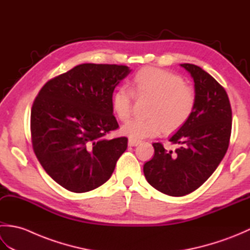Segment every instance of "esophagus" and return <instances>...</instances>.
<instances>
[{
  "label": "esophagus",
  "instance_id": "esophagus-1",
  "mask_svg": "<svg viewBox=\"0 0 250 250\" xmlns=\"http://www.w3.org/2000/svg\"><path fill=\"white\" fill-rule=\"evenodd\" d=\"M139 143H140V141H135V140H129V146H131V147H133V146H136V145H139Z\"/></svg>",
  "mask_w": 250,
  "mask_h": 250
}]
</instances>
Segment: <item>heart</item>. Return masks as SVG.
<instances>
[{
	"instance_id": "obj_1",
	"label": "heart",
	"mask_w": 250,
	"mask_h": 250,
	"mask_svg": "<svg viewBox=\"0 0 250 250\" xmlns=\"http://www.w3.org/2000/svg\"><path fill=\"white\" fill-rule=\"evenodd\" d=\"M136 97L150 98L148 118H135L122 126L121 132L131 140L139 141L156 136L164 129L172 132L179 129L192 115L196 104V92L192 86L175 73L157 67H146L133 78ZM134 94L120 87L111 98V106L120 121L128 120L132 114Z\"/></svg>"
}]
</instances>
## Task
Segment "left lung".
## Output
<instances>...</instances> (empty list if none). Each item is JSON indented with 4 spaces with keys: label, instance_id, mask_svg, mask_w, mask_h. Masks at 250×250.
<instances>
[{
    "label": "left lung",
    "instance_id": "8db88e82",
    "mask_svg": "<svg viewBox=\"0 0 250 250\" xmlns=\"http://www.w3.org/2000/svg\"><path fill=\"white\" fill-rule=\"evenodd\" d=\"M180 65L193 78L195 108L169 137L177 146L175 151L153 143L155 155L144 164L147 182L171 196L193 192L209 178L226 155L232 129V110L225 88L200 66Z\"/></svg>",
    "mask_w": 250,
    "mask_h": 250
}]
</instances>
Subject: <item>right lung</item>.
Masks as SVG:
<instances>
[{"instance_id":"1","label":"right lung","mask_w":250,"mask_h":250,"mask_svg":"<svg viewBox=\"0 0 250 250\" xmlns=\"http://www.w3.org/2000/svg\"><path fill=\"white\" fill-rule=\"evenodd\" d=\"M131 71L126 65L83 63L50 79L31 109V139L46 173L68 191L102 186L128 147L125 136L106 140L119 128L111 98Z\"/></svg>"}]
</instances>
